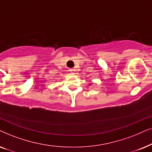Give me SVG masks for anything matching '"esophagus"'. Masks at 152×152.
Wrapping results in <instances>:
<instances>
[{
	"mask_svg": "<svg viewBox=\"0 0 152 152\" xmlns=\"http://www.w3.org/2000/svg\"><path fill=\"white\" fill-rule=\"evenodd\" d=\"M69 72H72V73H74L75 72H76V69H75V68H72V69H69Z\"/></svg>",
	"mask_w": 152,
	"mask_h": 152,
	"instance_id": "obj_1",
	"label": "esophagus"
}]
</instances>
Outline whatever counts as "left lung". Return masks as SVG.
<instances>
[{
  "mask_svg": "<svg viewBox=\"0 0 152 152\" xmlns=\"http://www.w3.org/2000/svg\"><path fill=\"white\" fill-rule=\"evenodd\" d=\"M89 85H90H90H91V83H90V84H89Z\"/></svg>",
  "mask_w": 152,
  "mask_h": 152,
  "instance_id": "8db88e82",
  "label": "left lung"
}]
</instances>
